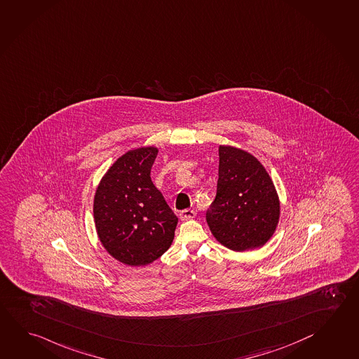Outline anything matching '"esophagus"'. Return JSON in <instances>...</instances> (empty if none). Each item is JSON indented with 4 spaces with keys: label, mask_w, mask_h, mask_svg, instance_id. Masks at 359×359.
I'll return each instance as SVG.
<instances>
[{
    "label": "esophagus",
    "mask_w": 359,
    "mask_h": 359,
    "mask_svg": "<svg viewBox=\"0 0 359 359\" xmlns=\"http://www.w3.org/2000/svg\"><path fill=\"white\" fill-rule=\"evenodd\" d=\"M196 216V212L194 210L186 209L181 211V214H180V217H181V220L182 222H187V220H192L194 217Z\"/></svg>",
    "instance_id": "1"
}]
</instances>
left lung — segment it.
Instances as JSON below:
<instances>
[{
  "label": "left lung",
  "mask_w": 359,
  "mask_h": 359,
  "mask_svg": "<svg viewBox=\"0 0 359 359\" xmlns=\"http://www.w3.org/2000/svg\"><path fill=\"white\" fill-rule=\"evenodd\" d=\"M280 215L277 189L258 158L219 145L217 191L206 212L216 241L234 252L262 248L273 236Z\"/></svg>",
  "instance_id": "left-lung-1"
}]
</instances>
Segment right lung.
I'll return each mask as SVG.
<instances>
[{"label":"right lung","instance_id":"add662e5","mask_svg":"<svg viewBox=\"0 0 359 359\" xmlns=\"http://www.w3.org/2000/svg\"><path fill=\"white\" fill-rule=\"evenodd\" d=\"M159 149L128 150L98 183L93 220L106 252L116 261L140 267L168 250L178 219L150 178Z\"/></svg>","mask_w":359,"mask_h":359}]
</instances>
